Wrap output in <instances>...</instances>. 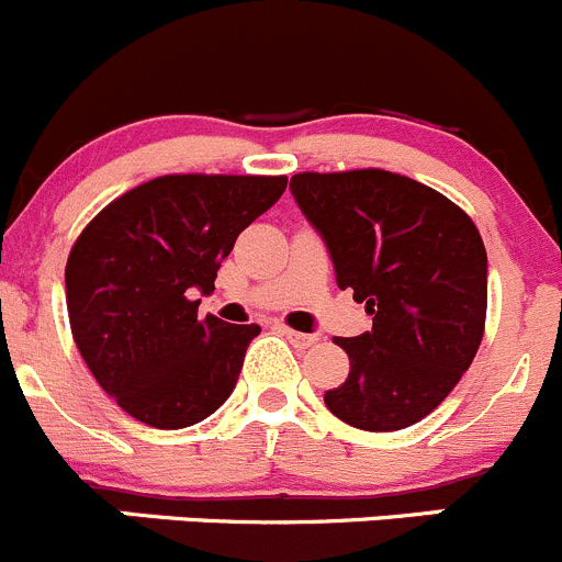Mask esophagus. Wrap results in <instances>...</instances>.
I'll list each match as a JSON object with an SVG mask.
<instances>
[{"label":"esophagus","instance_id":"esophagus-1","mask_svg":"<svg viewBox=\"0 0 562 562\" xmlns=\"http://www.w3.org/2000/svg\"><path fill=\"white\" fill-rule=\"evenodd\" d=\"M282 335H285L288 342L296 348H307L313 346V342H318V335H304V331H296V329H282Z\"/></svg>","mask_w":562,"mask_h":562}]
</instances>
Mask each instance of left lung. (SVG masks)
<instances>
[{
    "label": "left lung",
    "mask_w": 562,
    "mask_h": 562,
    "mask_svg": "<svg viewBox=\"0 0 562 562\" xmlns=\"http://www.w3.org/2000/svg\"><path fill=\"white\" fill-rule=\"evenodd\" d=\"M291 192L324 236L340 291L373 329L335 337L348 379L326 390L359 431H401L461 381L486 329V247L475 222L437 189L397 172H299Z\"/></svg>",
    "instance_id": "left-lung-1"
}]
</instances>
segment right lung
<instances>
[{
	"label": "right lung",
	"mask_w": 562,
	"mask_h": 562,
	"mask_svg": "<svg viewBox=\"0 0 562 562\" xmlns=\"http://www.w3.org/2000/svg\"><path fill=\"white\" fill-rule=\"evenodd\" d=\"M285 176H161L98 211L65 266L70 331L123 412L187 428L231 397L258 324L200 318L238 233L285 192Z\"/></svg>",
	"instance_id": "1"
}]
</instances>
